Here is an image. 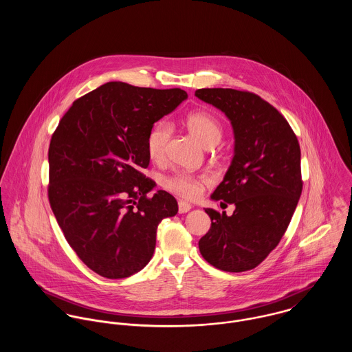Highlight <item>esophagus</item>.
I'll list each match as a JSON object with an SVG mask.
<instances>
[{
	"label": "esophagus",
	"instance_id": "obj_1",
	"mask_svg": "<svg viewBox=\"0 0 352 352\" xmlns=\"http://www.w3.org/2000/svg\"><path fill=\"white\" fill-rule=\"evenodd\" d=\"M191 208H192V206H191L190 203H187V201H179V212H180V214L188 212Z\"/></svg>",
	"mask_w": 352,
	"mask_h": 352
}]
</instances>
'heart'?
<instances>
[{"instance_id":"b5f03b06","label":"heart","mask_w":352,"mask_h":352,"mask_svg":"<svg viewBox=\"0 0 352 352\" xmlns=\"http://www.w3.org/2000/svg\"><path fill=\"white\" fill-rule=\"evenodd\" d=\"M184 124L204 148L215 146L223 137V127L221 122L212 113L206 111H195L188 113ZM170 138L172 127L169 123L158 122L151 127L148 135V151L153 161H165ZM208 184V176L188 173H175L164 182L165 188L184 199L191 201L199 198L204 187Z\"/></svg>"}]
</instances>
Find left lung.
Masks as SVG:
<instances>
[{"label":"left lung","mask_w":352,"mask_h":352,"mask_svg":"<svg viewBox=\"0 0 352 352\" xmlns=\"http://www.w3.org/2000/svg\"><path fill=\"white\" fill-rule=\"evenodd\" d=\"M195 96L225 112L236 138L233 161L211 195L236 210L230 217L204 210L211 226L199 240V251L218 270L248 271L276 248L300 201V144L285 116L256 94L203 88Z\"/></svg>","instance_id":"left-lung-1"}]
</instances>
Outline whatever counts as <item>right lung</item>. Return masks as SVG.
I'll return each instance as SVG.
<instances>
[{"mask_svg": "<svg viewBox=\"0 0 352 352\" xmlns=\"http://www.w3.org/2000/svg\"><path fill=\"white\" fill-rule=\"evenodd\" d=\"M188 95L112 81L77 99L59 120L49 148V201L72 250L94 272L127 278L151 261L158 223L176 215L155 182L148 135Z\"/></svg>", "mask_w": 352, "mask_h": 352, "instance_id": "obj_1", "label": "right lung"}]
</instances>
